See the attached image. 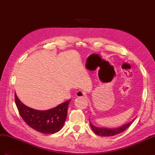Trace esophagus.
<instances>
[{
    "label": "esophagus",
    "mask_w": 155,
    "mask_h": 155,
    "mask_svg": "<svg viewBox=\"0 0 155 155\" xmlns=\"http://www.w3.org/2000/svg\"><path fill=\"white\" fill-rule=\"evenodd\" d=\"M85 95H86V93L84 91H78L77 93L78 97H84V96H85Z\"/></svg>",
    "instance_id": "1"
}]
</instances>
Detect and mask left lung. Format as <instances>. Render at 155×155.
<instances>
[{"mask_svg": "<svg viewBox=\"0 0 155 155\" xmlns=\"http://www.w3.org/2000/svg\"><path fill=\"white\" fill-rule=\"evenodd\" d=\"M133 121L134 120L129 123L124 124V126L121 127L114 128V129H110V128L109 129V128H107V127H98L93 126L91 122H90V125L91 129L94 131V133L96 134L97 135H100V136H103V137H110V136H114V135L119 134L120 133H122V132H123L124 131H125L127 128H128L131 126V124L133 123Z\"/></svg>", "mask_w": 155, "mask_h": 155, "instance_id": "8db88e82", "label": "left lung"}]
</instances>
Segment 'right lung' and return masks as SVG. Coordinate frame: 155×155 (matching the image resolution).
I'll return each instance as SVG.
<instances>
[{
  "label": "right lung",
  "mask_w": 155,
  "mask_h": 155,
  "mask_svg": "<svg viewBox=\"0 0 155 155\" xmlns=\"http://www.w3.org/2000/svg\"><path fill=\"white\" fill-rule=\"evenodd\" d=\"M71 99L47 110H37L22 103L15 93V103L21 118L28 125L44 134H53L62 129Z\"/></svg>",
  "instance_id": "obj_1"
}]
</instances>
